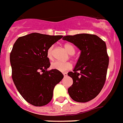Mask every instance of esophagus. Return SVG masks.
<instances>
[{"instance_id":"obj_1","label":"esophagus","mask_w":123,"mask_h":123,"mask_svg":"<svg viewBox=\"0 0 123 123\" xmlns=\"http://www.w3.org/2000/svg\"><path fill=\"white\" fill-rule=\"evenodd\" d=\"M63 76H65V77H66V76H68V73H66V72H65V73H63Z\"/></svg>"}]
</instances>
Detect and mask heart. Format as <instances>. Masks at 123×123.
I'll list each match as a JSON object with an SVG mask.
<instances>
[{
	"label": "heart",
	"instance_id": "b5f03b06",
	"mask_svg": "<svg viewBox=\"0 0 123 123\" xmlns=\"http://www.w3.org/2000/svg\"><path fill=\"white\" fill-rule=\"evenodd\" d=\"M64 48L66 49L67 52L70 55H73L75 53V51H76L75 47H74L72 44L66 43L64 45ZM53 53V47H50L47 50V57L49 60H52ZM51 68L52 69L63 72H66L68 70H70L72 68V66L70 62H59V61H55V62L51 63Z\"/></svg>",
	"mask_w": 123,
	"mask_h": 123
}]
</instances>
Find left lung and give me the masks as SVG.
Returning a JSON list of instances; mask_svg holds the SVG:
<instances>
[{"mask_svg": "<svg viewBox=\"0 0 123 123\" xmlns=\"http://www.w3.org/2000/svg\"><path fill=\"white\" fill-rule=\"evenodd\" d=\"M63 39L81 51L73 72L68 73L73 80L69 95L76 102H88L100 92L105 83L109 62L105 42L97 35L87 33L67 35Z\"/></svg>", "mask_w": 123, "mask_h": 123, "instance_id": "left-lung-1", "label": "left lung"}]
</instances>
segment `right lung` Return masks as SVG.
I'll return each mask as SVG.
<instances>
[{
    "label": "right lung",
    "instance_id": "obj_1",
    "mask_svg": "<svg viewBox=\"0 0 123 123\" xmlns=\"http://www.w3.org/2000/svg\"><path fill=\"white\" fill-rule=\"evenodd\" d=\"M62 37L33 33L18 37L12 47V78L20 94L32 105H47L54 87L63 79L60 71L47 70L50 66L47 50Z\"/></svg>",
    "mask_w": 123,
    "mask_h": 123
}]
</instances>
